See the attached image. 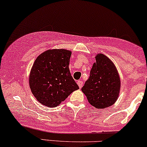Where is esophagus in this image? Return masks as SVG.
Masks as SVG:
<instances>
[{
	"mask_svg": "<svg viewBox=\"0 0 147 147\" xmlns=\"http://www.w3.org/2000/svg\"><path fill=\"white\" fill-rule=\"evenodd\" d=\"M77 84H78L79 88H81L83 87V86H84V82H83L82 81L79 80L78 81H77Z\"/></svg>",
	"mask_w": 147,
	"mask_h": 147,
	"instance_id": "1",
	"label": "esophagus"
}]
</instances>
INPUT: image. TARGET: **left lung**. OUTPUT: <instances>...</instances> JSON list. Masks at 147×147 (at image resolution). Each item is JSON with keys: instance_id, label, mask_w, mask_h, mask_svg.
<instances>
[{"instance_id": "8db88e82", "label": "left lung", "mask_w": 147, "mask_h": 147, "mask_svg": "<svg viewBox=\"0 0 147 147\" xmlns=\"http://www.w3.org/2000/svg\"><path fill=\"white\" fill-rule=\"evenodd\" d=\"M90 77L81 90L88 102L98 109L109 107L117 100L121 79L114 63L103 54H97Z\"/></svg>"}]
</instances>
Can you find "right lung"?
Here are the masks:
<instances>
[{"label":"right lung","mask_w":147,"mask_h":147,"mask_svg":"<svg viewBox=\"0 0 147 147\" xmlns=\"http://www.w3.org/2000/svg\"><path fill=\"white\" fill-rule=\"evenodd\" d=\"M71 51L51 49L35 59L29 75L33 94L42 105L56 107L79 89L69 70Z\"/></svg>","instance_id":"obj_1"}]
</instances>
